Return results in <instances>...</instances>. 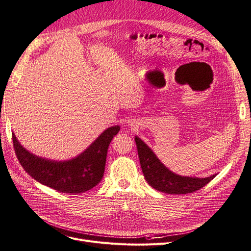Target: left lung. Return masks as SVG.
Returning <instances> with one entry per match:
<instances>
[{
	"label": "left lung",
	"mask_w": 251,
	"mask_h": 251,
	"mask_svg": "<svg viewBox=\"0 0 251 251\" xmlns=\"http://www.w3.org/2000/svg\"><path fill=\"white\" fill-rule=\"evenodd\" d=\"M135 141L143 176L146 181L158 191L167 194L192 193L209 184L216 176L215 175L209 177L197 178L175 175L174 172L169 171L163 165L151 150L140 138L136 137Z\"/></svg>",
	"instance_id": "obj_1"
}]
</instances>
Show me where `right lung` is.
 <instances>
[{
	"label": "right lung",
	"mask_w": 251,
	"mask_h": 251,
	"mask_svg": "<svg viewBox=\"0 0 251 251\" xmlns=\"http://www.w3.org/2000/svg\"><path fill=\"white\" fill-rule=\"evenodd\" d=\"M119 129L117 126L107 128L84 152L65 162L46 160L29 152L14 134L12 141L21 165L34 179L58 192L77 194L88 191L101 180L109 144Z\"/></svg>",
	"instance_id": "obj_1"
}]
</instances>
